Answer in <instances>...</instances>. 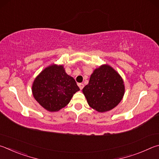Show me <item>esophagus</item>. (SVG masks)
<instances>
[{
    "label": "esophagus",
    "instance_id": "34e87169",
    "mask_svg": "<svg viewBox=\"0 0 159 159\" xmlns=\"http://www.w3.org/2000/svg\"><path fill=\"white\" fill-rule=\"evenodd\" d=\"M78 86H79V87H80V89H83V87H84V84H82V83H80L79 84H78Z\"/></svg>",
    "mask_w": 159,
    "mask_h": 159
}]
</instances>
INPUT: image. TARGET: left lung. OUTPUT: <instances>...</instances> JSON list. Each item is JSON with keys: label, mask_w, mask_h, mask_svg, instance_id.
Here are the masks:
<instances>
[{"label": "left lung", "mask_w": 159, "mask_h": 159, "mask_svg": "<svg viewBox=\"0 0 159 159\" xmlns=\"http://www.w3.org/2000/svg\"><path fill=\"white\" fill-rule=\"evenodd\" d=\"M124 91L120 75L110 66L103 65L91 74L82 92L91 107L103 112L113 109L120 102Z\"/></svg>", "instance_id": "8db88e82"}]
</instances>
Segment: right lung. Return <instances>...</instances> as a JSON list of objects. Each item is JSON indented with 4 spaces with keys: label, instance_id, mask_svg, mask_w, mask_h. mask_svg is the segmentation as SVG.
I'll return each mask as SVG.
<instances>
[{
    "label": "right lung",
    "instance_id": "add662e5",
    "mask_svg": "<svg viewBox=\"0 0 159 159\" xmlns=\"http://www.w3.org/2000/svg\"><path fill=\"white\" fill-rule=\"evenodd\" d=\"M79 90L75 80L66 73L63 66L57 65L50 66L41 72L32 87L35 99L50 112L66 106Z\"/></svg>",
    "mask_w": 159,
    "mask_h": 159
}]
</instances>
